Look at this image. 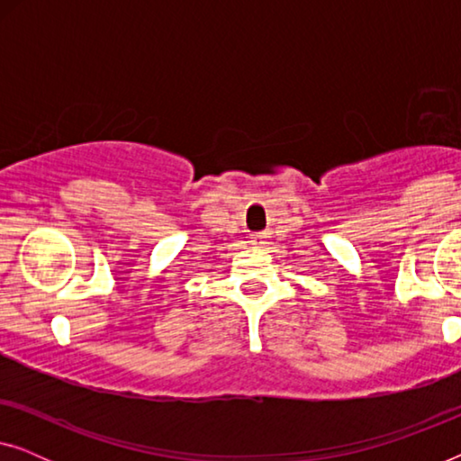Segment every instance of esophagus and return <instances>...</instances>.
<instances>
[{
	"label": "esophagus",
	"instance_id": "34e87169",
	"mask_svg": "<svg viewBox=\"0 0 461 461\" xmlns=\"http://www.w3.org/2000/svg\"><path fill=\"white\" fill-rule=\"evenodd\" d=\"M264 243H267V235H264V232L251 235V245H264Z\"/></svg>",
	"mask_w": 461,
	"mask_h": 461
}]
</instances>
